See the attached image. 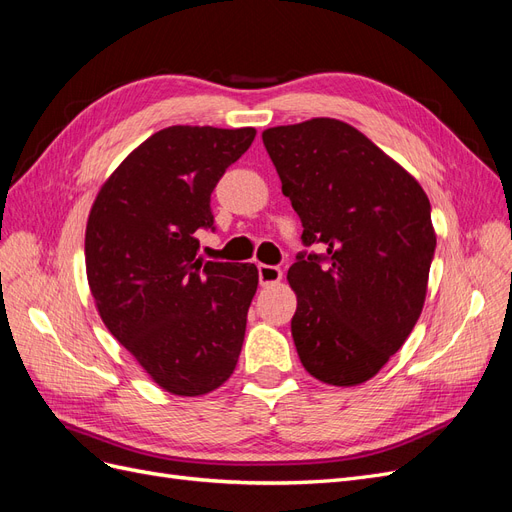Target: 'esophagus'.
<instances>
[{
    "instance_id": "esophagus-1",
    "label": "esophagus",
    "mask_w": 512,
    "mask_h": 512,
    "mask_svg": "<svg viewBox=\"0 0 512 512\" xmlns=\"http://www.w3.org/2000/svg\"><path fill=\"white\" fill-rule=\"evenodd\" d=\"M258 280L262 286L277 284L282 280V269L275 265H258Z\"/></svg>"
}]
</instances>
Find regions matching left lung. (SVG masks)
Instances as JSON below:
<instances>
[{
  "instance_id": "obj_1",
  "label": "left lung",
  "mask_w": 512,
  "mask_h": 512,
  "mask_svg": "<svg viewBox=\"0 0 512 512\" xmlns=\"http://www.w3.org/2000/svg\"><path fill=\"white\" fill-rule=\"evenodd\" d=\"M303 224L288 269L292 339L303 367L333 386L374 378L423 312L436 252L421 185L344 121L318 117L262 132Z\"/></svg>"
}]
</instances>
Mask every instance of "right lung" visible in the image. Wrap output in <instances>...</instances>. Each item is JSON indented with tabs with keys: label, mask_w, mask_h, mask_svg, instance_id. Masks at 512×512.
<instances>
[{
	"label": "right lung",
	"mask_w": 512,
	"mask_h": 512,
	"mask_svg": "<svg viewBox=\"0 0 512 512\" xmlns=\"http://www.w3.org/2000/svg\"><path fill=\"white\" fill-rule=\"evenodd\" d=\"M254 128L170 126L134 149L91 207L85 265L106 329L164 391L196 397L237 367L258 288L250 262L198 258L211 192Z\"/></svg>",
	"instance_id": "right-lung-1"
}]
</instances>
